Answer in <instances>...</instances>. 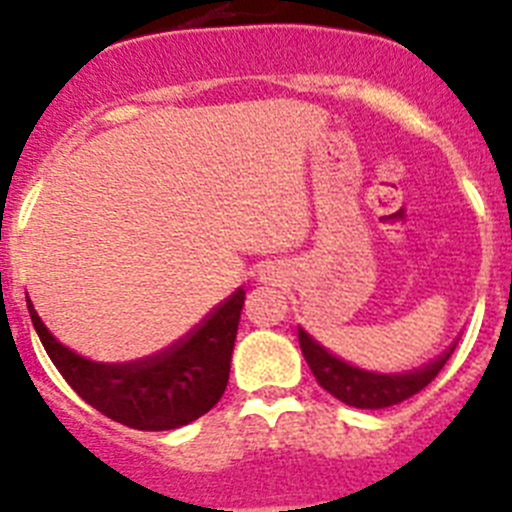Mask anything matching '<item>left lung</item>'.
<instances>
[{"mask_svg": "<svg viewBox=\"0 0 512 512\" xmlns=\"http://www.w3.org/2000/svg\"><path fill=\"white\" fill-rule=\"evenodd\" d=\"M297 338H300L302 356H305L307 366L312 369L320 387L333 397H338L341 402H346V405H351V408L361 410L390 408V405H397V402L418 395L423 387H428L438 377V372H441L443 364L449 361V356L454 354L456 348L454 343L438 359L428 361V364L413 369V372L379 374L366 372V369H359V366L333 356L307 330L297 328Z\"/></svg>", "mask_w": 512, "mask_h": 512, "instance_id": "8db88e82", "label": "left lung"}]
</instances>
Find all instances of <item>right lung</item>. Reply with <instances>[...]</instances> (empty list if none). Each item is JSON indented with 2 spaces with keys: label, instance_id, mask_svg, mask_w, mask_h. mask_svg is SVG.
Returning <instances> with one entry per match:
<instances>
[{
  "label": "right lung",
  "instance_id": "obj_1",
  "mask_svg": "<svg viewBox=\"0 0 512 512\" xmlns=\"http://www.w3.org/2000/svg\"><path fill=\"white\" fill-rule=\"evenodd\" d=\"M243 300V287L235 289L187 336L158 354L125 364L84 359L56 341L30 297L27 310L45 354L81 400L128 428L171 431L205 415L223 397Z\"/></svg>",
  "mask_w": 512,
  "mask_h": 512
}]
</instances>
